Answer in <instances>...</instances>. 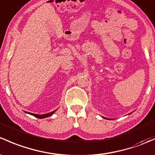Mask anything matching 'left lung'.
I'll return each instance as SVG.
<instances>
[{"mask_svg": "<svg viewBox=\"0 0 155 155\" xmlns=\"http://www.w3.org/2000/svg\"><path fill=\"white\" fill-rule=\"evenodd\" d=\"M103 117L104 119H106V120H112V119H108V118H106V117Z\"/></svg>", "mask_w": 155, "mask_h": 155, "instance_id": "8db88e82", "label": "left lung"}]
</instances>
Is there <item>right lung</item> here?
Returning a JSON list of instances; mask_svg holds the SVG:
<instances>
[{"instance_id": "add662e5", "label": "right lung", "mask_w": 155, "mask_h": 155, "mask_svg": "<svg viewBox=\"0 0 155 155\" xmlns=\"http://www.w3.org/2000/svg\"><path fill=\"white\" fill-rule=\"evenodd\" d=\"M57 110V109H56L55 110H53V111L50 112V113H48V114H32V113H30V112H27V111H24L26 114H29L32 115V116H34L35 117H37V118L38 119H43V118H46V117H48L50 116H51V115H53V114L55 113Z\"/></svg>"}]
</instances>
